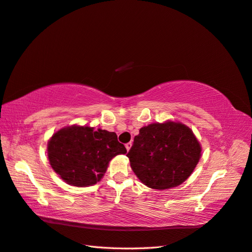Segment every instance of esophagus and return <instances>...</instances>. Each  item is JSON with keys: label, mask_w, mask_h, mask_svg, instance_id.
<instances>
[{"label": "esophagus", "mask_w": 252, "mask_h": 252, "mask_svg": "<svg viewBox=\"0 0 252 252\" xmlns=\"http://www.w3.org/2000/svg\"><path fill=\"white\" fill-rule=\"evenodd\" d=\"M125 147H126V150H127V151H129V150H130V148H131V142H128V143H126V144H125Z\"/></svg>", "instance_id": "obj_1"}]
</instances>
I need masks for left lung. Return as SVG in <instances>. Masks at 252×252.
Listing matches in <instances>:
<instances>
[{"label":"left lung","mask_w":252,"mask_h":252,"mask_svg":"<svg viewBox=\"0 0 252 252\" xmlns=\"http://www.w3.org/2000/svg\"><path fill=\"white\" fill-rule=\"evenodd\" d=\"M193 131L181 123H155L139 130L127 153L132 171L149 188L180 186L191 176L200 158Z\"/></svg>","instance_id":"left-lung-1"}]
</instances>
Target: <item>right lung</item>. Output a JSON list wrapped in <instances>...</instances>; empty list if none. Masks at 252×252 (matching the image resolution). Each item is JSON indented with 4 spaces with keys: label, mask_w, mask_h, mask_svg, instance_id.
I'll return each mask as SVG.
<instances>
[{
    "label": "right lung",
    "mask_w": 252,
    "mask_h": 252,
    "mask_svg": "<svg viewBox=\"0 0 252 252\" xmlns=\"http://www.w3.org/2000/svg\"><path fill=\"white\" fill-rule=\"evenodd\" d=\"M47 150L53 169L74 187L96 184L107 171L109 161L127 152L115 132L85 126L66 127L54 133Z\"/></svg>",
    "instance_id": "1"
}]
</instances>
